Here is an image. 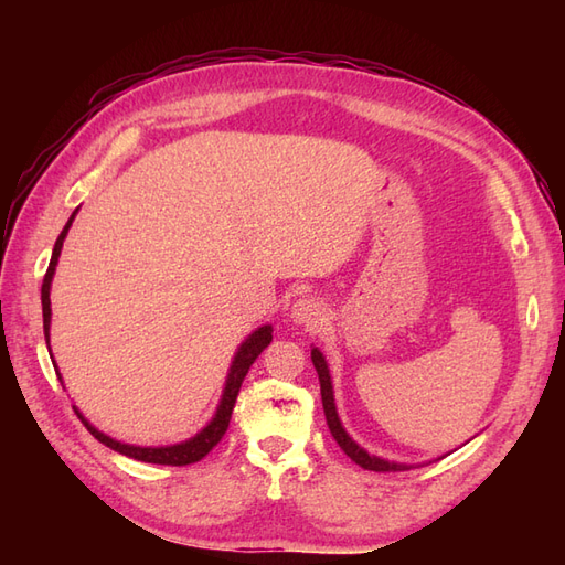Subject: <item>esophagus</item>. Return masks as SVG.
<instances>
[{"mask_svg":"<svg viewBox=\"0 0 565 565\" xmlns=\"http://www.w3.org/2000/svg\"><path fill=\"white\" fill-rule=\"evenodd\" d=\"M289 316H292L297 324H303V328H316V324L324 318V309L316 297H301L295 301L292 313Z\"/></svg>","mask_w":565,"mask_h":565,"instance_id":"1","label":"esophagus"}]
</instances>
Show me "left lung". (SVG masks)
I'll list each match as a JSON object with an SVG mask.
<instances>
[{
  "instance_id": "obj_1",
  "label": "left lung",
  "mask_w": 565,
  "mask_h": 565,
  "mask_svg": "<svg viewBox=\"0 0 565 565\" xmlns=\"http://www.w3.org/2000/svg\"><path fill=\"white\" fill-rule=\"evenodd\" d=\"M311 361L316 365L318 380H320V396H322V409H324V419H328L330 434L339 443V448L344 450L358 467L370 469V471H405V469H415V465H401V461H388L377 455H370L365 448L358 446V443L347 434L344 426H341V419L337 415V405H334V388H332V377H330V367L324 355L320 353L318 347L311 349Z\"/></svg>"
}]
</instances>
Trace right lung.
Here are the masks:
<instances>
[{
  "instance_id": "1",
  "label": "right lung",
  "mask_w": 565,
  "mask_h": 565,
  "mask_svg": "<svg viewBox=\"0 0 565 565\" xmlns=\"http://www.w3.org/2000/svg\"><path fill=\"white\" fill-rule=\"evenodd\" d=\"M75 214L77 210L73 212V216L67 218L65 228L61 231L58 241L54 245V254H51V262H49V268H46V276H44V282H42V316H44V339H46V347H49V328H51V280H54V273H56V264H58V256H61V249H63V241L67 231H71L73 221H75ZM273 339V328L270 324H262V328H256L241 347H237L235 355H233V363H231V370H228V377H226V386H224V393H221V401H218V407L214 417L210 419V424L204 426V429H200L193 438L188 440H181V443H174V446H160V448H141V446H129V443H119L110 436H106L104 431H98L94 424H89V419H84V415L79 413V409L75 407L77 417L82 419V424L87 426V431L98 440L104 443V446H108L110 450L119 452V455H127L131 459H139V461H148V465H167V467H185V465H193V461H200L204 455H207L216 443L224 438L226 429H228V422H231V415H233V407H235V401H237V391H241L243 386V380L247 370L252 367V363L259 358V353L270 344ZM56 374H58V367H56ZM58 380L63 382V377L58 374Z\"/></svg>"
}]
</instances>
